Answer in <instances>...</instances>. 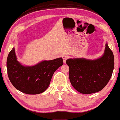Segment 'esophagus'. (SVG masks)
<instances>
[{"label": "esophagus", "instance_id": "34e87169", "mask_svg": "<svg viewBox=\"0 0 120 120\" xmlns=\"http://www.w3.org/2000/svg\"><path fill=\"white\" fill-rule=\"evenodd\" d=\"M62 59H63L64 62V63H65L66 61V60L67 59V58H68V56H67V55H62Z\"/></svg>", "mask_w": 120, "mask_h": 120}]
</instances>
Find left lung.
<instances>
[{
    "label": "left lung",
    "mask_w": 120,
    "mask_h": 120,
    "mask_svg": "<svg viewBox=\"0 0 120 120\" xmlns=\"http://www.w3.org/2000/svg\"><path fill=\"white\" fill-rule=\"evenodd\" d=\"M66 62L73 87L82 94H91L100 91L109 82L114 70V57L107 43L103 55L98 59H70Z\"/></svg>",
    "instance_id": "left-lung-1"
}]
</instances>
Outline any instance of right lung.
Returning <instances> with one entry per match:
<instances>
[{"label":"right lung","mask_w":120,"mask_h":120,"mask_svg":"<svg viewBox=\"0 0 120 120\" xmlns=\"http://www.w3.org/2000/svg\"><path fill=\"white\" fill-rule=\"evenodd\" d=\"M63 65L62 58L43 61L33 66H24L17 60L15 48L8 55V75L15 88L23 93L36 94L48 88L54 73Z\"/></svg>","instance_id":"1"}]
</instances>
